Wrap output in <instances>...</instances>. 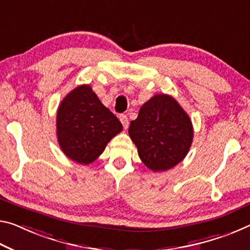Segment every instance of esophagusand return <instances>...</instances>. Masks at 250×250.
<instances>
[{
    "instance_id": "1",
    "label": "esophagus",
    "mask_w": 250,
    "mask_h": 250,
    "mask_svg": "<svg viewBox=\"0 0 250 250\" xmlns=\"http://www.w3.org/2000/svg\"><path fill=\"white\" fill-rule=\"evenodd\" d=\"M119 119H120L121 124H122V125H124V128H125V129L128 128V125H129L128 117H126L125 114H120V117H119Z\"/></svg>"
}]
</instances>
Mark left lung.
I'll list each match as a JSON object with an SVG mask.
<instances>
[{
  "instance_id": "left-lung-1",
  "label": "left lung",
  "mask_w": 250,
  "mask_h": 250,
  "mask_svg": "<svg viewBox=\"0 0 250 250\" xmlns=\"http://www.w3.org/2000/svg\"><path fill=\"white\" fill-rule=\"evenodd\" d=\"M129 136L141 161L152 171H166L187 156L192 144L191 120L176 99L156 94L130 122Z\"/></svg>"
}]
</instances>
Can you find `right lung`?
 Here are the masks:
<instances>
[{
  "mask_svg": "<svg viewBox=\"0 0 250 250\" xmlns=\"http://www.w3.org/2000/svg\"><path fill=\"white\" fill-rule=\"evenodd\" d=\"M121 131V122L88 84L73 89L59 105V145L63 153L78 164L89 165L98 159L108 142Z\"/></svg>",
  "mask_w": 250,
  "mask_h": 250,
  "instance_id": "right-lung-1",
  "label": "right lung"
}]
</instances>
